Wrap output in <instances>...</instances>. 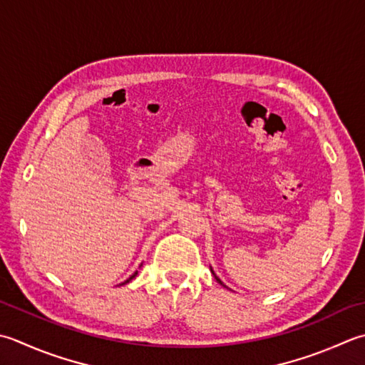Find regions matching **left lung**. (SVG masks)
Segmentation results:
<instances>
[{
    "mask_svg": "<svg viewBox=\"0 0 365 365\" xmlns=\"http://www.w3.org/2000/svg\"><path fill=\"white\" fill-rule=\"evenodd\" d=\"M213 275H215V274H213ZM215 280H217V282H218V283H220V284H223V283H221V280H220V278H218V277H217V275H215Z\"/></svg>",
    "mask_w": 365,
    "mask_h": 365,
    "instance_id": "1",
    "label": "left lung"
}]
</instances>
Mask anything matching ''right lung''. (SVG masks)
Wrapping results in <instances>:
<instances>
[{
    "mask_svg": "<svg viewBox=\"0 0 365 365\" xmlns=\"http://www.w3.org/2000/svg\"><path fill=\"white\" fill-rule=\"evenodd\" d=\"M135 275H138V272H135V274H134V275H131V277H130V278H128V280H126V282H125V283H128V282H130V280H133V278H134V277H135ZM125 283H121V284H125Z\"/></svg>",
    "mask_w": 365,
    "mask_h": 365,
    "instance_id": "obj_1",
    "label": "right lung"
}]
</instances>
